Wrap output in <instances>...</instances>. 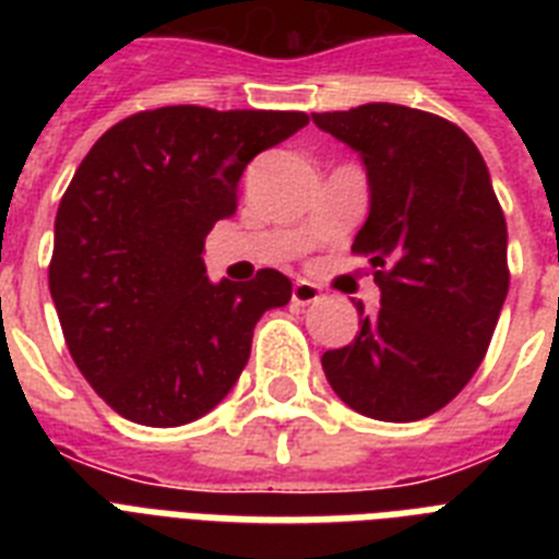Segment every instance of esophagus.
I'll use <instances>...</instances> for the list:
<instances>
[{"instance_id":"esophagus-1","label":"esophagus","mask_w":559,"mask_h":559,"mask_svg":"<svg viewBox=\"0 0 559 559\" xmlns=\"http://www.w3.org/2000/svg\"><path fill=\"white\" fill-rule=\"evenodd\" d=\"M319 298H322V289L316 287V284H310V281H296V284H293V301H296V305H313Z\"/></svg>"}]
</instances>
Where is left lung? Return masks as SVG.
<instances>
[{
    "label": "left lung",
    "mask_w": 559,
    "mask_h": 559,
    "mask_svg": "<svg viewBox=\"0 0 559 559\" xmlns=\"http://www.w3.org/2000/svg\"><path fill=\"white\" fill-rule=\"evenodd\" d=\"M313 121L366 165L371 211L350 249L371 261L380 287V313L357 301L359 333L324 354V377L373 420L435 415L485 359L511 281L485 159L461 127L400 104Z\"/></svg>",
    "instance_id": "8db88e82"
}]
</instances>
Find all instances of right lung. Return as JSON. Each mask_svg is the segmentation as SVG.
Here are the masks:
<instances>
[{"mask_svg": "<svg viewBox=\"0 0 559 559\" xmlns=\"http://www.w3.org/2000/svg\"><path fill=\"white\" fill-rule=\"evenodd\" d=\"M310 118L159 107L118 121L74 170L55 219L48 289L74 366L118 415L182 426L217 406L252 331L293 284L278 270L211 284L205 235L231 217L246 165Z\"/></svg>", "mask_w": 559, "mask_h": 559, "instance_id": "right-lung-1", "label": "right lung"}]
</instances>
